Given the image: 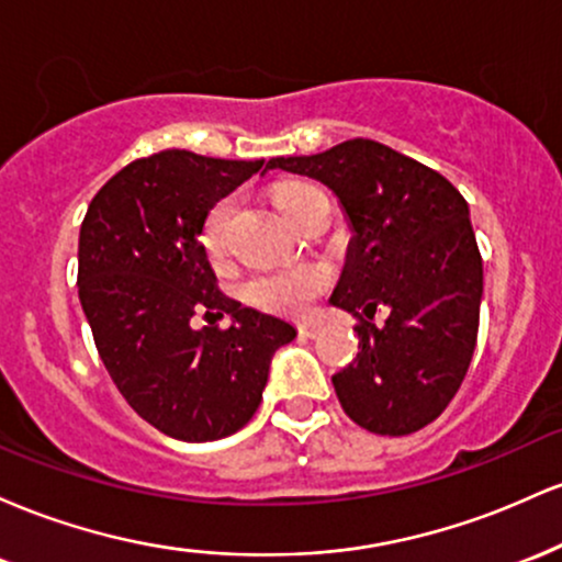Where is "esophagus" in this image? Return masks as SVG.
<instances>
[{"mask_svg": "<svg viewBox=\"0 0 562 562\" xmlns=\"http://www.w3.org/2000/svg\"><path fill=\"white\" fill-rule=\"evenodd\" d=\"M299 335H301V338H317L319 327L314 325V322H301V325H299Z\"/></svg>", "mask_w": 562, "mask_h": 562, "instance_id": "34e87169", "label": "esophagus"}]
</instances>
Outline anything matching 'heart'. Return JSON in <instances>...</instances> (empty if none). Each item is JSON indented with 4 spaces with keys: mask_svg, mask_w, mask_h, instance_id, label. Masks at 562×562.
I'll list each match as a JSON object with an SVG mask.
<instances>
[{
    "mask_svg": "<svg viewBox=\"0 0 562 562\" xmlns=\"http://www.w3.org/2000/svg\"><path fill=\"white\" fill-rule=\"evenodd\" d=\"M314 187L301 184V182H290L282 184L274 190V205L282 216L293 218L295 211H299L303 195ZM229 216V203L222 200L211 209V214L205 216L203 224V240L205 254L211 259H218L224 250V224H227ZM327 272L317 263H299V267H288V269H274V272H261L256 277H250L248 282L243 285V295L245 301L254 303V306L263 308V312H274V314H288V317H299V314L306 312L312 306L314 299L327 288Z\"/></svg>",
    "mask_w": 562,
    "mask_h": 562,
    "instance_id": "b5f03b06",
    "label": "heart"
}]
</instances>
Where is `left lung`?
<instances>
[{"label":"left lung","mask_w":562,"mask_h":562,"mask_svg":"<svg viewBox=\"0 0 562 562\" xmlns=\"http://www.w3.org/2000/svg\"><path fill=\"white\" fill-rule=\"evenodd\" d=\"M269 169L330 187L353 232L330 295L359 317L362 351L333 375L344 412L380 436L434 423L465 380L479 338L483 263L465 198L375 139L272 158ZM378 307L390 308L380 328L371 322Z\"/></svg>","instance_id":"obj_1"}]
</instances>
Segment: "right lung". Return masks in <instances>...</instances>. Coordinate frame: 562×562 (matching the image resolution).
I'll return each mask as SVG.
<instances>
[{
    "label": "right lung",
    "mask_w": 562,
    "mask_h": 562,
    "mask_svg": "<svg viewBox=\"0 0 562 562\" xmlns=\"http://www.w3.org/2000/svg\"><path fill=\"white\" fill-rule=\"evenodd\" d=\"M267 169L164 150L108 179L81 222L79 299L102 364L142 420L179 441L237 434L295 338L290 322L227 299L200 243L218 200ZM195 313L212 325L195 331ZM224 313L233 325L218 331Z\"/></svg>",
    "instance_id": "1"
}]
</instances>
